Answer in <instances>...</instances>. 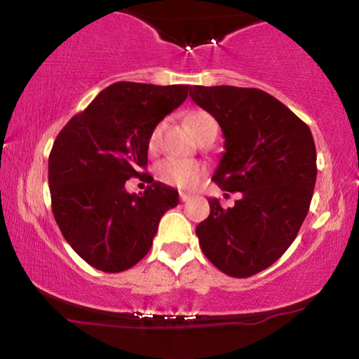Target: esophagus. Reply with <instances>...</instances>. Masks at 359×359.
Instances as JSON below:
<instances>
[{
	"label": "esophagus",
	"instance_id": "34e87169",
	"mask_svg": "<svg viewBox=\"0 0 359 359\" xmlns=\"http://www.w3.org/2000/svg\"><path fill=\"white\" fill-rule=\"evenodd\" d=\"M189 199H191V196H189V194L180 192V201H182V203H185V201H189Z\"/></svg>",
	"mask_w": 359,
	"mask_h": 359
}]
</instances>
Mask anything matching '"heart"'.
<instances>
[{
    "instance_id": "heart-1",
    "label": "heart",
    "mask_w": 359,
    "mask_h": 359,
    "mask_svg": "<svg viewBox=\"0 0 359 359\" xmlns=\"http://www.w3.org/2000/svg\"><path fill=\"white\" fill-rule=\"evenodd\" d=\"M185 123H187L189 130L196 135V138L203 137L209 128L216 126V121L211 114H208L205 111H191L185 116ZM160 133H162V125L154 126V130L148 135V148L155 150L156 143H158ZM205 168L203 163L194 162V160H165L156 168V175L162 182L177 185L180 189H191L203 179Z\"/></svg>"
}]
</instances>
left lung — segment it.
<instances>
[{"label": "left lung", "instance_id": "1", "mask_svg": "<svg viewBox=\"0 0 359 359\" xmlns=\"http://www.w3.org/2000/svg\"><path fill=\"white\" fill-rule=\"evenodd\" d=\"M189 94L224 135L212 180L222 191L240 192L231 208L208 199L211 212L196 228L201 250L222 273L251 277L285 253L306 219L317 177L314 138L302 119L262 89L192 86Z\"/></svg>", "mask_w": 359, "mask_h": 359}]
</instances>
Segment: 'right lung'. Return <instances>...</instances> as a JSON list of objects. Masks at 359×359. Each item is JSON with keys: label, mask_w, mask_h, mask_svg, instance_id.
<instances>
[{"label": "right lung", "mask_w": 359, "mask_h": 359, "mask_svg": "<svg viewBox=\"0 0 359 359\" xmlns=\"http://www.w3.org/2000/svg\"><path fill=\"white\" fill-rule=\"evenodd\" d=\"M189 86L116 82L71 118L48 156L52 212L72 250L90 266L118 273L150 251L158 222L179 204L162 182L126 192L145 175L148 135L185 101Z\"/></svg>", "instance_id": "1"}]
</instances>
